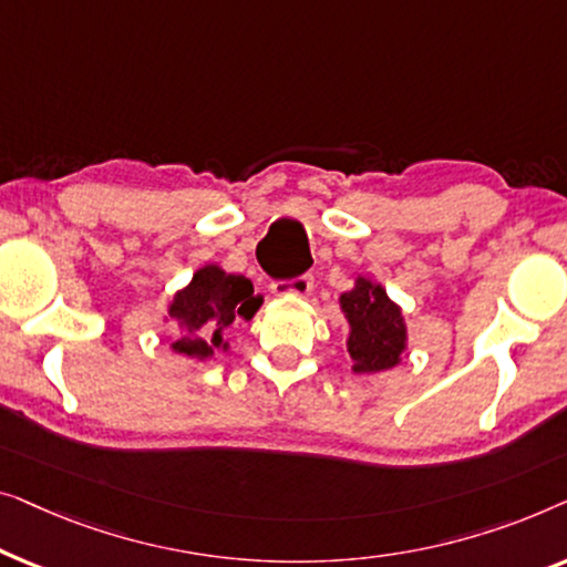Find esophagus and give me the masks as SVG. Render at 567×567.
I'll return each instance as SVG.
<instances>
[{"label":"esophagus","mask_w":567,"mask_h":567,"mask_svg":"<svg viewBox=\"0 0 567 567\" xmlns=\"http://www.w3.org/2000/svg\"><path fill=\"white\" fill-rule=\"evenodd\" d=\"M313 290V277L300 275L295 280H277L272 282V292L277 298H308Z\"/></svg>","instance_id":"1"}]
</instances>
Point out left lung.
Wrapping results in <instances>:
<instances>
[{"label": "left lung", "instance_id": "obj_1", "mask_svg": "<svg viewBox=\"0 0 567 567\" xmlns=\"http://www.w3.org/2000/svg\"><path fill=\"white\" fill-rule=\"evenodd\" d=\"M347 321V352L354 374L393 370L409 349L403 308L372 277L357 275L352 290L339 295Z\"/></svg>", "mask_w": 567, "mask_h": 567}]
</instances>
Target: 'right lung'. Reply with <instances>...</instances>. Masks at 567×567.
<instances>
[{"label": "right lung", "instance_id": "obj_1", "mask_svg": "<svg viewBox=\"0 0 567 567\" xmlns=\"http://www.w3.org/2000/svg\"><path fill=\"white\" fill-rule=\"evenodd\" d=\"M265 298L254 295L251 282L241 275H228L220 265L197 269L166 306L164 321L177 326L169 349L174 354L205 362L218 352H228L223 333L236 318L251 321Z\"/></svg>", "mask_w": 567, "mask_h": 567}]
</instances>
